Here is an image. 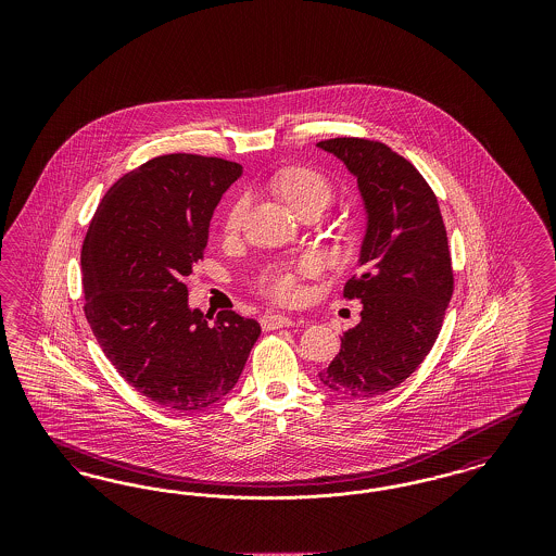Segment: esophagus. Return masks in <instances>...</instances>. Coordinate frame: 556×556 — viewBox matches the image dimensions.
Returning a JSON list of instances; mask_svg holds the SVG:
<instances>
[{
	"mask_svg": "<svg viewBox=\"0 0 556 556\" xmlns=\"http://www.w3.org/2000/svg\"><path fill=\"white\" fill-rule=\"evenodd\" d=\"M261 325H263L265 331H273V329H281V327H291V325H295V320L291 317H286V315L266 313L265 317L261 318Z\"/></svg>",
	"mask_w": 556,
	"mask_h": 556,
	"instance_id": "1",
	"label": "esophagus"
}]
</instances>
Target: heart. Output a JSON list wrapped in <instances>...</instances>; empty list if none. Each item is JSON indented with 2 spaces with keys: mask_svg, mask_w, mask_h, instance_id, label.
<instances>
[{
  "mask_svg": "<svg viewBox=\"0 0 556 556\" xmlns=\"http://www.w3.org/2000/svg\"><path fill=\"white\" fill-rule=\"evenodd\" d=\"M273 189L298 214L317 204L325 206L331 198V184L311 166H288L279 170L273 177ZM248 208H250V200L245 195H241L231 204L223 223V231L227 238H236L243 229ZM317 268L318 261L315 256H302L291 265L270 266L261 277V290L281 304H291L302 293L300 279L315 275Z\"/></svg>",
  "mask_w": 556,
  "mask_h": 556,
  "instance_id": "b5f03b06",
  "label": "heart"
}]
</instances>
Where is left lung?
I'll return each instance as SVG.
<instances>
[{"instance_id":"left-lung-1","label":"left lung","mask_w":556,"mask_h":556,"mask_svg":"<svg viewBox=\"0 0 556 556\" xmlns=\"http://www.w3.org/2000/svg\"><path fill=\"white\" fill-rule=\"evenodd\" d=\"M317 146L356 177L369 214L365 270L344 286V298L363 302L361 323L318 379L336 394L367 400L410 377L438 340L454 290L448 236L433 189L392 148L365 137Z\"/></svg>"}]
</instances>
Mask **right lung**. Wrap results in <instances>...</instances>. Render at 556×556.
Segmentation results:
<instances>
[{
	"label": "right lung",
	"instance_id": "obj_1",
	"mask_svg": "<svg viewBox=\"0 0 556 556\" xmlns=\"http://www.w3.org/2000/svg\"><path fill=\"white\" fill-rule=\"evenodd\" d=\"M241 164L166 154L108 189L80 250L85 317L108 361L168 410L216 404L238 383L261 336L233 311L214 323L187 306V275L204 258L212 211Z\"/></svg>",
	"mask_w": 556,
	"mask_h": 556
}]
</instances>
